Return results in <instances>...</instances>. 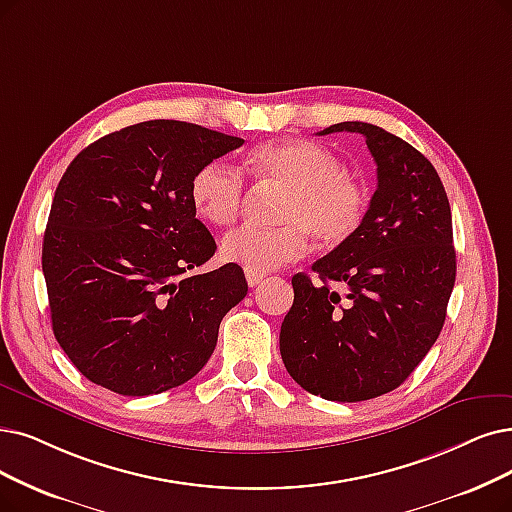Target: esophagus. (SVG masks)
<instances>
[{
  "label": "esophagus",
  "mask_w": 512,
  "mask_h": 512,
  "mask_svg": "<svg viewBox=\"0 0 512 512\" xmlns=\"http://www.w3.org/2000/svg\"><path fill=\"white\" fill-rule=\"evenodd\" d=\"M245 279H248V285H250V288H256V285H260V283H262L264 275H262V273H250V271H245Z\"/></svg>",
  "instance_id": "34e87169"
}]
</instances>
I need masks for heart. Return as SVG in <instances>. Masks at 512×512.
<instances>
[{"label": "heart", "mask_w": 512, "mask_h": 512, "mask_svg": "<svg viewBox=\"0 0 512 512\" xmlns=\"http://www.w3.org/2000/svg\"><path fill=\"white\" fill-rule=\"evenodd\" d=\"M248 172L262 185L283 191L277 203L275 229L241 227L224 235L220 254L250 273H269L298 260L309 237L323 250L344 245L361 229L370 195L344 163L311 140L267 142L252 151ZM245 193L239 170L210 161L191 180L195 212L216 227L235 222Z\"/></svg>", "instance_id": "obj_1"}]
</instances>
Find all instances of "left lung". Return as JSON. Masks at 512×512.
Returning a JSON list of instances; mask_svg holds the SVG:
<instances>
[{
	"mask_svg": "<svg viewBox=\"0 0 512 512\" xmlns=\"http://www.w3.org/2000/svg\"><path fill=\"white\" fill-rule=\"evenodd\" d=\"M357 132L376 161L378 187L361 229L292 277L294 304L279 349L285 370L327 401L391 393L431 351L456 281L452 210L443 182L410 142L365 121Z\"/></svg>",
	"mask_w": 512,
	"mask_h": 512,
	"instance_id": "obj_1",
	"label": "left lung"
}]
</instances>
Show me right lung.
Masks as SVG:
<instances>
[{
	"mask_svg": "<svg viewBox=\"0 0 512 512\" xmlns=\"http://www.w3.org/2000/svg\"><path fill=\"white\" fill-rule=\"evenodd\" d=\"M243 138L151 119L107 134L60 178L44 233L52 330L90 382L147 397L191 380L222 317L248 294L241 267L193 275L216 252L195 218V172Z\"/></svg>",
	"mask_w": 512,
	"mask_h": 512,
	"instance_id": "1",
	"label": "right lung"
}]
</instances>
